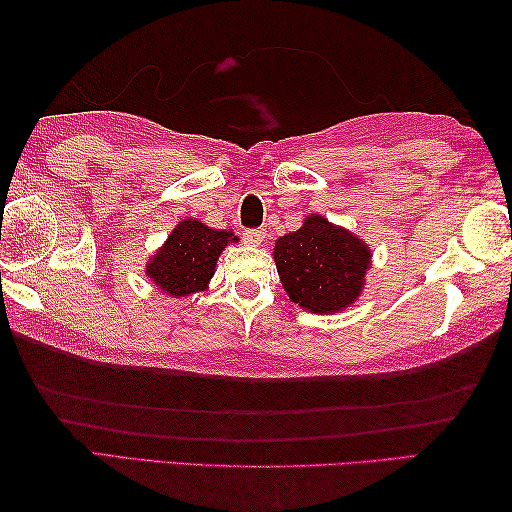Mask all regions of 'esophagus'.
I'll list each match as a JSON object with an SVG mask.
<instances>
[{
  "mask_svg": "<svg viewBox=\"0 0 512 512\" xmlns=\"http://www.w3.org/2000/svg\"><path fill=\"white\" fill-rule=\"evenodd\" d=\"M265 238V231L263 229H247L245 233H242V240L247 242V245L251 247H258Z\"/></svg>",
  "mask_w": 512,
  "mask_h": 512,
  "instance_id": "34e87169",
  "label": "esophagus"
}]
</instances>
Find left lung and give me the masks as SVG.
I'll use <instances>...</instances> for the list:
<instances>
[{"label":"left lung","mask_w":512,"mask_h":512,"mask_svg":"<svg viewBox=\"0 0 512 512\" xmlns=\"http://www.w3.org/2000/svg\"><path fill=\"white\" fill-rule=\"evenodd\" d=\"M274 263L288 297L311 313H338L365 286L372 251L363 240L322 215L274 242Z\"/></svg>","instance_id":"8db88e82"}]
</instances>
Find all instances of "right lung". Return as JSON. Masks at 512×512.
I'll return each mask as SVG.
<instances>
[{"label": "right lung", "mask_w": 512, "mask_h": 512, "mask_svg": "<svg viewBox=\"0 0 512 512\" xmlns=\"http://www.w3.org/2000/svg\"><path fill=\"white\" fill-rule=\"evenodd\" d=\"M229 242H238L233 231L211 229L199 220L179 222L165 245L149 258L145 274L170 297H188L208 288L217 258Z\"/></svg>", "instance_id": "obj_1"}]
</instances>
